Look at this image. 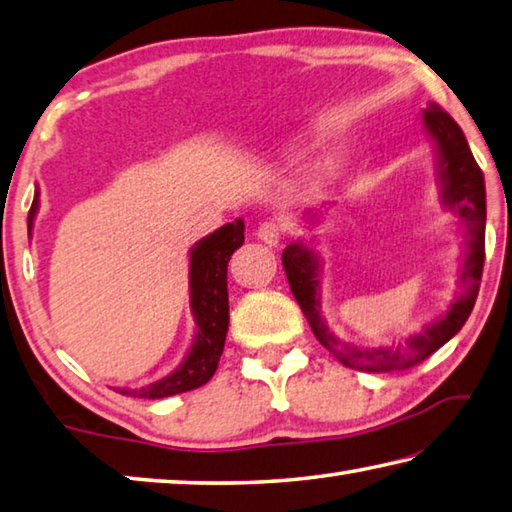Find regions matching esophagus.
Wrapping results in <instances>:
<instances>
[{
	"instance_id": "1",
	"label": "esophagus",
	"mask_w": 512,
	"mask_h": 512,
	"mask_svg": "<svg viewBox=\"0 0 512 512\" xmlns=\"http://www.w3.org/2000/svg\"><path fill=\"white\" fill-rule=\"evenodd\" d=\"M283 236V227L276 220H265L261 227H258V238H261L265 245L276 247L281 242Z\"/></svg>"
}]
</instances>
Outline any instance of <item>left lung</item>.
I'll return each mask as SVG.
<instances>
[{"label":"left lung","mask_w":512,"mask_h":512,"mask_svg":"<svg viewBox=\"0 0 512 512\" xmlns=\"http://www.w3.org/2000/svg\"><path fill=\"white\" fill-rule=\"evenodd\" d=\"M423 123L436 148V175L441 186V202L459 218L463 233V263L459 267V290L450 306L432 324L409 335L398 346L360 348L351 346L330 333L321 317V256L310 242H290L283 249V267L290 290L306 315L319 344L328 348L348 369L366 373H391L409 369L427 360L443 344L459 333L479 294L483 258H486V182L472 157L463 132L441 105L429 103L423 110ZM315 218V213L308 220Z\"/></svg>","instance_id":"1"}]
</instances>
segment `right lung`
<instances>
[{
    "mask_svg": "<svg viewBox=\"0 0 512 512\" xmlns=\"http://www.w3.org/2000/svg\"><path fill=\"white\" fill-rule=\"evenodd\" d=\"M40 209V188H35L29 211V236L35 213ZM245 242V222L224 224L209 236L195 242L188 265V292H191V312L195 319V337L191 351L177 369L141 389H116L134 398H168L175 393L193 391L213 378L218 369L224 339L229 328V292H227V263L233 251Z\"/></svg>",
    "mask_w": 512,
    "mask_h": 512,
    "instance_id": "obj_1",
    "label": "right lung"
}]
</instances>
